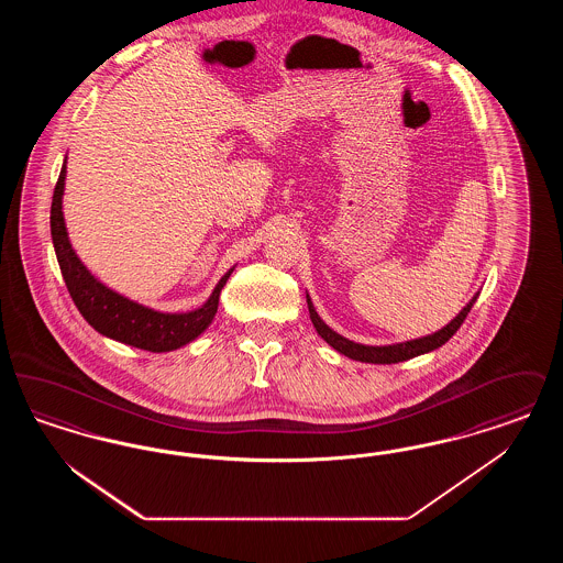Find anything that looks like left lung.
Masks as SVG:
<instances>
[{
    "label": "left lung",
    "instance_id": "left-lung-1",
    "mask_svg": "<svg viewBox=\"0 0 563 563\" xmlns=\"http://www.w3.org/2000/svg\"><path fill=\"white\" fill-rule=\"evenodd\" d=\"M479 294L473 295V299L460 310V314L455 317L454 321L448 322L443 329L430 333L427 338H418V340H409V342H401V344H390V346H365V344H356V342H350L344 335L335 333L329 324H324L319 312L314 310L312 306V299L310 295H306V301H308V312H310V319L314 329L319 331L322 340L338 350L340 354L354 358V361H361V363H375V365H390V363H401L407 358H413V356H420V354H427L430 350H437L439 346H443L455 331L460 329V324L464 322V319L468 317L473 303L477 301Z\"/></svg>",
    "mask_w": 563,
    "mask_h": 563
}]
</instances>
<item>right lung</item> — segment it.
<instances>
[{
    "label": "right lung",
    "instance_id": "right-lung-1",
    "mask_svg": "<svg viewBox=\"0 0 563 563\" xmlns=\"http://www.w3.org/2000/svg\"><path fill=\"white\" fill-rule=\"evenodd\" d=\"M65 175H67V168L63 162L53 194L51 234H53L54 253L60 266L63 280L81 317L92 329H97L109 340L129 344L134 349L150 350V352H170L196 340L213 322L217 306H219V295L234 268L221 276L213 294L200 308L191 312H181V314L158 312L143 303H136L124 295L115 294L113 289H109L99 278L90 274V269L81 264L80 257L76 255L69 242L65 217H63Z\"/></svg>",
    "mask_w": 563,
    "mask_h": 563
}]
</instances>
